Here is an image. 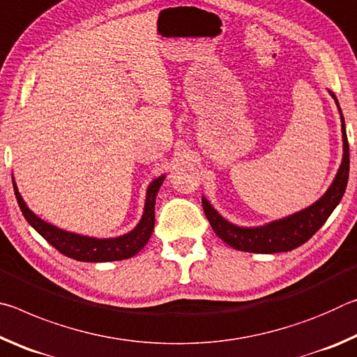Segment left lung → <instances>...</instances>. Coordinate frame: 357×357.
Here are the masks:
<instances>
[{
	"mask_svg": "<svg viewBox=\"0 0 357 357\" xmlns=\"http://www.w3.org/2000/svg\"><path fill=\"white\" fill-rule=\"evenodd\" d=\"M328 93L334 99L337 110L340 113L342 123V142H343V155L342 164L338 167L337 174L331 185L321 197L310 206L293 213L282 219L271 220L258 227H241L236 223L227 220L219 214L213 204L208 202L206 197H202V204L208 220L213 227L214 233L223 243H227L233 249L250 253H279L289 252L296 247L307 243L319 228L324 225L332 211L340 203L343 193L347 189L348 174H349V146L345 129V119H343L342 108L335 94L328 89Z\"/></svg>",
	"mask_w": 357,
	"mask_h": 357,
	"instance_id": "left-lung-1",
	"label": "left lung"
}]
</instances>
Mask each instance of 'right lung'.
I'll return each mask as SVG.
<instances>
[{
  "instance_id": "1",
  "label": "right lung",
  "mask_w": 357,
  "mask_h": 357,
  "mask_svg": "<svg viewBox=\"0 0 357 357\" xmlns=\"http://www.w3.org/2000/svg\"><path fill=\"white\" fill-rule=\"evenodd\" d=\"M165 174L153 179L146 189V198H144V208L142 219L138 220L137 225L130 231L121 234L114 238H94L84 236V234L72 233L68 229H63L53 223H48L40 219L38 214H34L28 204L23 200L19 187L15 184L14 174H12V184H14V192L17 203L22 209V214L25 215L29 225L38 231L47 243H50L58 252L63 255L74 258L77 261H88V263H104V261H118V259H128L137 255L153 234L154 229V208H155V197L159 192L162 183H164Z\"/></svg>"
}]
</instances>
